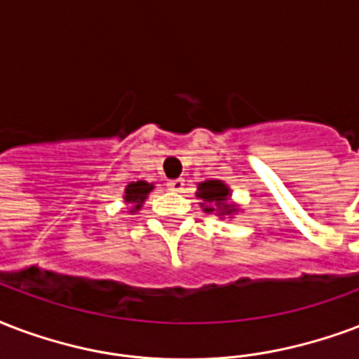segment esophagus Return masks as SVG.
<instances>
[{
	"mask_svg": "<svg viewBox=\"0 0 359 359\" xmlns=\"http://www.w3.org/2000/svg\"><path fill=\"white\" fill-rule=\"evenodd\" d=\"M169 186V190H173V191H180L182 188H184V180L182 179H175V180H169L168 182Z\"/></svg>",
	"mask_w": 359,
	"mask_h": 359,
	"instance_id": "obj_1",
	"label": "esophagus"
}]
</instances>
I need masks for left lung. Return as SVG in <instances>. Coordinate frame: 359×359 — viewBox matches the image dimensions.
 <instances>
[{"instance_id": "8db88e82", "label": "left lung", "mask_w": 359, "mask_h": 359, "mask_svg": "<svg viewBox=\"0 0 359 359\" xmlns=\"http://www.w3.org/2000/svg\"><path fill=\"white\" fill-rule=\"evenodd\" d=\"M198 198H201L207 203H216L220 207V210H224L226 215L233 210V207L226 205V199L229 196L228 186L220 182V180H207V182H201L198 188ZM212 207H205V212H212Z\"/></svg>"}]
</instances>
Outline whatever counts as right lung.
<instances>
[{"instance_id": "1", "label": "right lung", "mask_w": 359, "mask_h": 359, "mask_svg": "<svg viewBox=\"0 0 359 359\" xmlns=\"http://www.w3.org/2000/svg\"><path fill=\"white\" fill-rule=\"evenodd\" d=\"M154 186L149 184V182H143V180H139V182H131L128 188H126V201L128 203H135V207L131 210H139L141 203H143L147 196H149V191L152 190Z\"/></svg>"}]
</instances>
